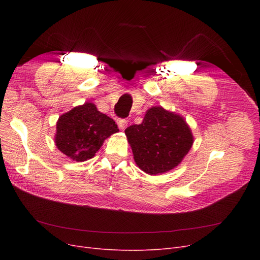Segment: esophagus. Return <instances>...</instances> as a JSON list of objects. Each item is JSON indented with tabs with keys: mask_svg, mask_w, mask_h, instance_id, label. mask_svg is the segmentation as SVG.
I'll return each mask as SVG.
<instances>
[{
	"mask_svg": "<svg viewBox=\"0 0 260 260\" xmlns=\"http://www.w3.org/2000/svg\"><path fill=\"white\" fill-rule=\"evenodd\" d=\"M117 123H118V127H119V129L124 130L128 125V120L127 119H118Z\"/></svg>",
	"mask_w": 260,
	"mask_h": 260,
	"instance_id": "34e87169",
	"label": "esophagus"
}]
</instances>
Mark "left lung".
<instances>
[{
    "mask_svg": "<svg viewBox=\"0 0 260 260\" xmlns=\"http://www.w3.org/2000/svg\"><path fill=\"white\" fill-rule=\"evenodd\" d=\"M138 166L149 175L166 172L181 162L193 144L192 132L182 117L152 107L141 124L124 130Z\"/></svg>",
    "mask_w": 260,
    "mask_h": 260,
    "instance_id": "8db88e82",
    "label": "left lung"
}]
</instances>
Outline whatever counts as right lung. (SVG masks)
Masks as SVG:
<instances>
[{
	"label": "right lung",
	"mask_w": 260,
	"mask_h": 260,
	"mask_svg": "<svg viewBox=\"0 0 260 260\" xmlns=\"http://www.w3.org/2000/svg\"><path fill=\"white\" fill-rule=\"evenodd\" d=\"M118 131L112 118L99 112L94 104L84 103L58 118L55 143L69 158L84 161L95 155L105 139Z\"/></svg>",
	"instance_id": "1"
}]
</instances>
